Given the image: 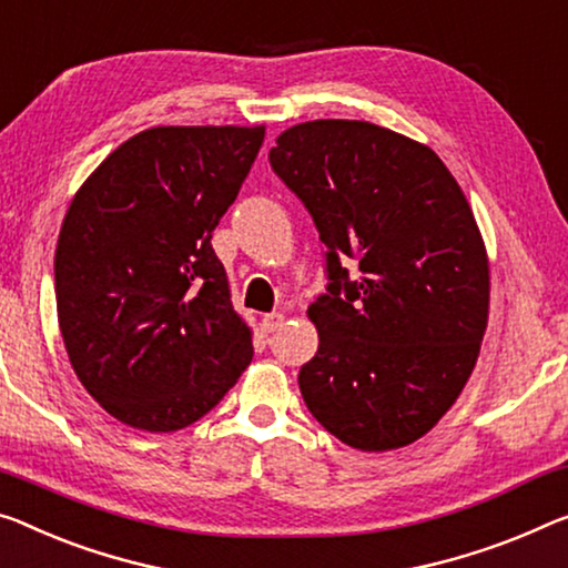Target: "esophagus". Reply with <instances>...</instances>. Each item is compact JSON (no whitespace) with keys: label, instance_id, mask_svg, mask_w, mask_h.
<instances>
[{"label":"esophagus","instance_id":"esophagus-1","mask_svg":"<svg viewBox=\"0 0 568 568\" xmlns=\"http://www.w3.org/2000/svg\"><path fill=\"white\" fill-rule=\"evenodd\" d=\"M282 325H284L282 312H272V314H264V317H261V329H264V333H276Z\"/></svg>","mask_w":568,"mask_h":568}]
</instances>
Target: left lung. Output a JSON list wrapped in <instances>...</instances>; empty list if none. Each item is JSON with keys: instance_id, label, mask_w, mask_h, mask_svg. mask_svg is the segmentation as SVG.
<instances>
[{"instance_id": "left-lung-1", "label": "left lung", "mask_w": 568, "mask_h": 568, "mask_svg": "<svg viewBox=\"0 0 568 568\" xmlns=\"http://www.w3.org/2000/svg\"><path fill=\"white\" fill-rule=\"evenodd\" d=\"M268 162L325 246L304 404L347 447H406L455 404L487 327L490 268L467 197L429 146L368 121L296 124Z\"/></svg>"}]
</instances>
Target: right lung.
Wrapping results in <instances>:
<instances>
[{
	"label": "right lung",
	"mask_w": 568,
	"mask_h": 568,
	"mask_svg": "<svg viewBox=\"0 0 568 568\" xmlns=\"http://www.w3.org/2000/svg\"><path fill=\"white\" fill-rule=\"evenodd\" d=\"M264 126H156L103 160L55 248L60 333L85 390L134 429L178 432L254 357L213 231L248 178Z\"/></svg>",
	"instance_id": "obj_1"
}]
</instances>
